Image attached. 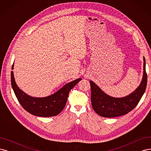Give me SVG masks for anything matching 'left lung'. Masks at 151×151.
Wrapping results in <instances>:
<instances>
[{
  "instance_id": "8db88e82",
  "label": "left lung",
  "mask_w": 151,
  "mask_h": 151,
  "mask_svg": "<svg viewBox=\"0 0 151 151\" xmlns=\"http://www.w3.org/2000/svg\"><path fill=\"white\" fill-rule=\"evenodd\" d=\"M144 73L142 81L132 93L123 98H114L105 93L94 82L90 81L91 102L95 112L103 117L111 118L127 114L137 105L146 88L147 76L144 57Z\"/></svg>"
}]
</instances>
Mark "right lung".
<instances>
[{
    "mask_svg": "<svg viewBox=\"0 0 151 151\" xmlns=\"http://www.w3.org/2000/svg\"><path fill=\"white\" fill-rule=\"evenodd\" d=\"M14 68V64L12 70ZM81 79L78 78L65 85L60 90L50 96L35 98L19 89L11 71V85L17 99L22 107L32 115L49 117L59 114L65 108L70 90Z\"/></svg>",
    "mask_w": 151,
    "mask_h": 151,
    "instance_id": "obj_1",
    "label": "right lung"
}]
</instances>
